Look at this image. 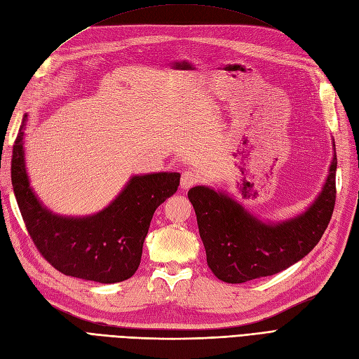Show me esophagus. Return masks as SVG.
Here are the masks:
<instances>
[{"label":"esophagus","instance_id":"34e87169","mask_svg":"<svg viewBox=\"0 0 359 359\" xmlns=\"http://www.w3.org/2000/svg\"><path fill=\"white\" fill-rule=\"evenodd\" d=\"M198 182V175L191 170H184L181 175V189L187 190L190 187H193L194 184Z\"/></svg>","mask_w":359,"mask_h":359}]
</instances>
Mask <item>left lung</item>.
Listing matches in <instances>:
<instances>
[{"mask_svg": "<svg viewBox=\"0 0 359 359\" xmlns=\"http://www.w3.org/2000/svg\"><path fill=\"white\" fill-rule=\"evenodd\" d=\"M334 149L335 144L332 142ZM334 153L320 193L307 210L292 219L265 223L226 191L206 186L189 190L196 212L206 262L226 283L273 276L306 257L327 229L335 205Z\"/></svg>", "mask_w": 359, "mask_h": 359, "instance_id": "obj_1", "label": "left lung"}]
</instances>
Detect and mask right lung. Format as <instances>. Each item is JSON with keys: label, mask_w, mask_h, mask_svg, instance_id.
<instances>
[{"label": "right lung", "mask_w": 359, "mask_h": 359, "mask_svg": "<svg viewBox=\"0 0 359 359\" xmlns=\"http://www.w3.org/2000/svg\"><path fill=\"white\" fill-rule=\"evenodd\" d=\"M24 115L13 145L12 186L27 231L41 256L60 273L97 283H118L132 277L154 211L178 190V172L133 175L102 211L60 215L48 210L29 186L25 168Z\"/></svg>", "instance_id": "obj_1"}]
</instances>
